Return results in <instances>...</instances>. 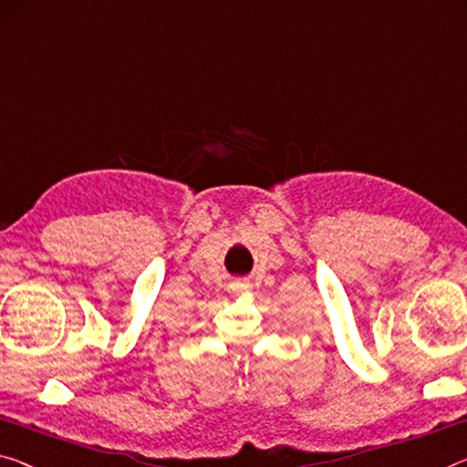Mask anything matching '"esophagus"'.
I'll list each match as a JSON object with an SVG mask.
<instances>
[{
    "label": "esophagus",
    "instance_id": "34e87169",
    "mask_svg": "<svg viewBox=\"0 0 467 467\" xmlns=\"http://www.w3.org/2000/svg\"><path fill=\"white\" fill-rule=\"evenodd\" d=\"M231 289L233 291H245V289H249V285L247 283H233Z\"/></svg>",
    "mask_w": 467,
    "mask_h": 467
}]
</instances>
